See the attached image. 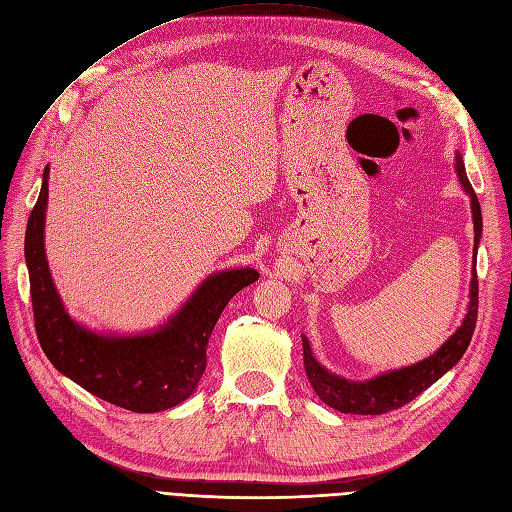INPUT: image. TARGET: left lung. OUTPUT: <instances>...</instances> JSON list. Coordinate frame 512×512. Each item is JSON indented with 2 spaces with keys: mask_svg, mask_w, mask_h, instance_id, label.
<instances>
[{
  "mask_svg": "<svg viewBox=\"0 0 512 512\" xmlns=\"http://www.w3.org/2000/svg\"><path fill=\"white\" fill-rule=\"evenodd\" d=\"M456 170H458L460 183L466 189V194H470L472 219H475V253H477V244L481 240V230H483L481 206H479L475 189H472L466 177V168L460 154L456 156ZM477 312H479V280H477V263H475V268H472V282H470L468 314L464 318L462 327L447 339L437 354H432L430 358H426V361L418 365L384 373L369 382H348L344 377H337L329 373L325 367H320L316 363V358L312 356L308 339L301 337V342H304L306 375L314 392L320 396V401L342 413L380 415L392 409H399L409 401H413L420 392L430 388L443 373H447L460 361L470 344L472 333H475Z\"/></svg>",
  "mask_w": 512,
  "mask_h": 512,
  "instance_id": "obj_1",
  "label": "left lung"
}]
</instances>
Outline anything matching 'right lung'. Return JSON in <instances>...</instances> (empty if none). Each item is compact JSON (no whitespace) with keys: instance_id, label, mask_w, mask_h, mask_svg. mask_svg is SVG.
Segmentation results:
<instances>
[{"instance_id":"obj_1","label":"right lung","mask_w":512,"mask_h":512,"mask_svg":"<svg viewBox=\"0 0 512 512\" xmlns=\"http://www.w3.org/2000/svg\"><path fill=\"white\" fill-rule=\"evenodd\" d=\"M46 202L48 166L25 234L35 333L48 361L90 394L128 411L156 413L185 401L204 373L208 339L227 301L259 274L242 268L204 280L156 333L101 337L73 323L52 285L44 253Z\"/></svg>"}]
</instances>
